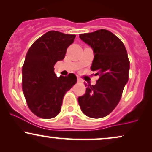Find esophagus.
<instances>
[{
	"label": "esophagus",
	"instance_id": "34e87169",
	"mask_svg": "<svg viewBox=\"0 0 152 152\" xmlns=\"http://www.w3.org/2000/svg\"><path fill=\"white\" fill-rule=\"evenodd\" d=\"M78 83H83V81H82V80L80 78H78Z\"/></svg>",
	"mask_w": 152,
	"mask_h": 152
}]
</instances>
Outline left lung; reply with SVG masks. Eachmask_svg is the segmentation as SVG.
Returning <instances> with one entry per match:
<instances>
[{
  "label": "left lung",
  "mask_w": 152,
  "mask_h": 152,
  "mask_svg": "<svg viewBox=\"0 0 152 152\" xmlns=\"http://www.w3.org/2000/svg\"><path fill=\"white\" fill-rule=\"evenodd\" d=\"M82 41L93 49L91 70L99 78L95 86H88L78 98L81 111L91 118L107 116L115 108L129 79V61L125 45L107 30L79 34Z\"/></svg>",
  "instance_id": "8db88e82"
}]
</instances>
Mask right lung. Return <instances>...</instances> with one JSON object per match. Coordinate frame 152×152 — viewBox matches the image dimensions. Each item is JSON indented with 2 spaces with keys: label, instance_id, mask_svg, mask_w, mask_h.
I'll return each instance as SVG.
<instances>
[{
  "label": "right lung",
  "instance_id": "obj_1",
  "mask_svg": "<svg viewBox=\"0 0 152 152\" xmlns=\"http://www.w3.org/2000/svg\"><path fill=\"white\" fill-rule=\"evenodd\" d=\"M75 37L74 34L49 31L27 53L22 69V86L29 108L37 117L50 119L57 115L65 94L77 81L74 74L57 77L54 68L56 62L64 59Z\"/></svg>",
  "mask_w": 152,
  "mask_h": 152
}]
</instances>
